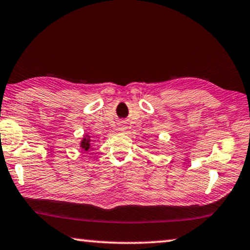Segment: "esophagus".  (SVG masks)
Listing matches in <instances>:
<instances>
[{
  "mask_svg": "<svg viewBox=\"0 0 250 250\" xmlns=\"http://www.w3.org/2000/svg\"><path fill=\"white\" fill-rule=\"evenodd\" d=\"M122 128H124V126H122Z\"/></svg>",
  "mask_w": 250,
  "mask_h": 250,
  "instance_id": "34e87169",
  "label": "esophagus"
}]
</instances>
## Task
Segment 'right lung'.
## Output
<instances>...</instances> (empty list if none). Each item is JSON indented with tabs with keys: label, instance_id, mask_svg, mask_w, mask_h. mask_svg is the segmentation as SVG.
<instances>
[{
	"label": "right lung",
	"instance_id": "right-lung-1",
	"mask_svg": "<svg viewBox=\"0 0 250 250\" xmlns=\"http://www.w3.org/2000/svg\"><path fill=\"white\" fill-rule=\"evenodd\" d=\"M90 143H91V140H90V136H88V135H86V136H83V140H82V143H80V147H82L83 149H85V150H88L89 148H90Z\"/></svg>",
	"mask_w": 250,
	"mask_h": 250
}]
</instances>
